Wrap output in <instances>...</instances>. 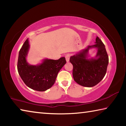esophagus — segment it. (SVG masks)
<instances>
[{
	"instance_id": "obj_1",
	"label": "esophagus",
	"mask_w": 126,
	"mask_h": 126,
	"mask_svg": "<svg viewBox=\"0 0 126 126\" xmlns=\"http://www.w3.org/2000/svg\"><path fill=\"white\" fill-rule=\"evenodd\" d=\"M65 60L67 61V62H68L69 61V58H70V55L69 54H67L65 55Z\"/></svg>"
}]
</instances>
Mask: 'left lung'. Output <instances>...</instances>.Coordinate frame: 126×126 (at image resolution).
I'll return each mask as SVG.
<instances>
[{
  "instance_id": "obj_1",
  "label": "left lung",
  "mask_w": 126,
  "mask_h": 126,
  "mask_svg": "<svg viewBox=\"0 0 126 126\" xmlns=\"http://www.w3.org/2000/svg\"><path fill=\"white\" fill-rule=\"evenodd\" d=\"M95 43L77 52L69 59L73 66L74 80L82 86H94L106 75L109 59L105 46L98 37ZM92 48L97 49V54L94 58H88L89 50Z\"/></svg>"
}]
</instances>
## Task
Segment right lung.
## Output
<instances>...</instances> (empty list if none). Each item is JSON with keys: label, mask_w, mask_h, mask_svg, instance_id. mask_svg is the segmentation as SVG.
<instances>
[{"label": "right lung", "mask_w": 126, "mask_h": 126, "mask_svg": "<svg viewBox=\"0 0 126 126\" xmlns=\"http://www.w3.org/2000/svg\"><path fill=\"white\" fill-rule=\"evenodd\" d=\"M30 45L27 39L19 50L17 68L23 82L30 88L43 92L54 84L58 72L66 63L65 58L58 60L44 59L38 65H31L27 62V57Z\"/></svg>", "instance_id": "add662e5"}]
</instances>
